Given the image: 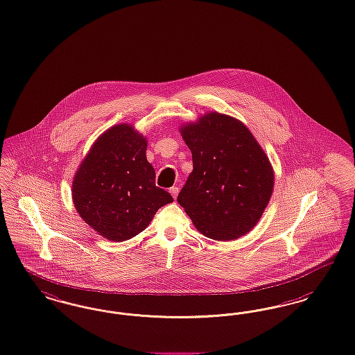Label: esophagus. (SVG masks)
Here are the masks:
<instances>
[{
  "label": "esophagus",
  "mask_w": 355,
  "mask_h": 355,
  "mask_svg": "<svg viewBox=\"0 0 355 355\" xmlns=\"http://www.w3.org/2000/svg\"><path fill=\"white\" fill-rule=\"evenodd\" d=\"M169 191H171V196H173V198H175L177 196H178V193H180V189L177 187V186H173L169 189Z\"/></svg>",
  "instance_id": "34e87169"
}]
</instances>
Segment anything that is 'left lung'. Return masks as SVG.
I'll return each instance as SVG.
<instances>
[{
  "mask_svg": "<svg viewBox=\"0 0 355 355\" xmlns=\"http://www.w3.org/2000/svg\"><path fill=\"white\" fill-rule=\"evenodd\" d=\"M191 150L178 203L205 236L234 241L261 218L273 191L270 159L241 121L210 112L180 128Z\"/></svg>",
  "mask_w": 355,
  "mask_h": 355,
  "instance_id": "1",
  "label": "left lung"
}]
</instances>
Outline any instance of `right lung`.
Wrapping results in <instances>:
<instances>
[{
	"label": "right lung",
	"mask_w": 355,
	"mask_h": 355,
	"mask_svg": "<svg viewBox=\"0 0 355 355\" xmlns=\"http://www.w3.org/2000/svg\"><path fill=\"white\" fill-rule=\"evenodd\" d=\"M146 139L133 125L117 124L91 146L72 182L78 214L99 235L112 241L136 236L157 210L173 202L156 186L146 159Z\"/></svg>",
	"instance_id": "obj_1"
}]
</instances>
